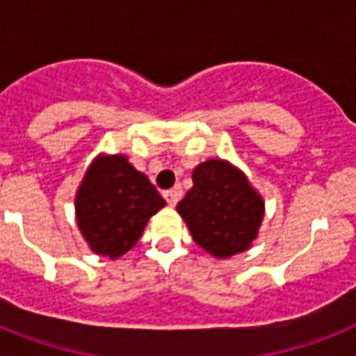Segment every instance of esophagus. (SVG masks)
I'll list each match as a JSON object with an SVG mask.
<instances>
[{
    "instance_id": "esophagus-1",
    "label": "esophagus",
    "mask_w": 356,
    "mask_h": 356,
    "mask_svg": "<svg viewBox=\"0 0 356 356\" xmlns=\"http://www.w3.org/2000/svg\"><path fill=\"white\" fill-rule=\"evenodd\" d=\"M181 195H183V190H181V186H175V188L166 190V192H164V200L168 201V205L170 207H175L177 205V201L181 200Z\"/></svg>"
}]
</instances>
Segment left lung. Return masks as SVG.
Listing matches in <instances>:
<instances>
[{
    "instance_id": "8db88e82",
    "label": "left lung",
    "mask_w": 356,
    "mask_h": 356,
    "mask_svg": "<svg viewBox=\"0 0 356 356\" xmlns=\"http://www.w3.org/2000/svg\"><path fill=\"white\" fill-rule=\"evenodd\" d=\"M194 186L179 201L194 242L214 259L248 251L264 220V200L245 173L225 159H209L192 172Z\"/></svg>"
}]
</instances>
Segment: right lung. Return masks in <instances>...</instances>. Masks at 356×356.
I'll return each instance as SVG.
<instances>
[{"mask_svg": "<svg viewBox=\"0 0 356 356\" xmlns=\"http://www.w3.org/2000/svg\"><path fill=\"white\" fill-rule=\"evenodd\" d=\"M166 201L122 153L92 161L75 192V220L92 253L120 259Z\"/></svg>", "mask_w": 356, "mask_h": 356, "instance_id": "right-lung-1", "label": "right lung"}]
</instances>
